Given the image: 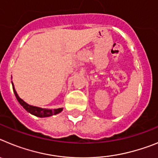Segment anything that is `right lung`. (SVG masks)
Wrapping results in <instances>:
<instances>
[{"label":"right lung","mask_w":158,"mask_h":158,"mask_svg":"<svg viewBox=\"0 0 158 158\" xmlns=\"http://www.w3.org/2000/svg\"><path fill=\"white\" fill-rule=\"evenodd\" d=\"M12 89H13L14 94L16 96V99H17V100L19 101V104H20V105L23 106V108H24L27 112L31 113V115H34L37 117H40V118H44V117L51 116V115H57V114L60 113L61 111H62V110H63V107H60V108H57V109H48V108H42V107H36V106L30 105V104H27L25 101H23L21 98H19V96H18L12 82Z\"/></svg>","instance_id":"obj_1"}]
</instances>
